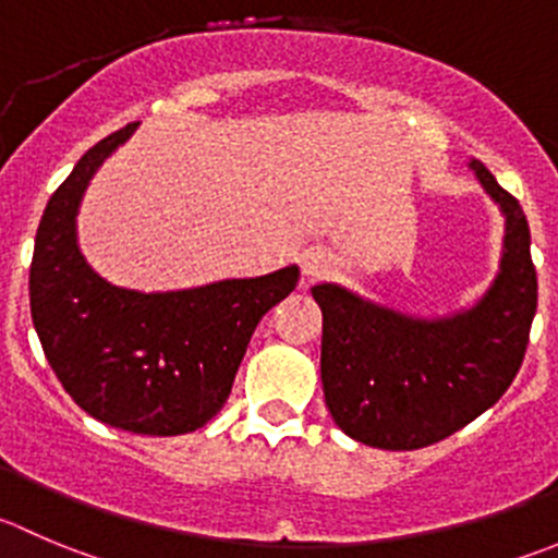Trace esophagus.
<instances>
[{
    "instance_id": "obj_1",
    "label": "esophagus",
    "mask_w": 558,
    "mask_h": 558,
    "mask_svg": "<svg viewBox=\"0 0 558 558\" xmlns=\"http://www.w3.org/2000/svg\"><path fill=\"white\" fill-rule=\"evenodd\" d=\"M300 269L305 280L322 278V275L329 269V256L324 251H318V247H311V251H305L300 256Z\"/></svg>"
}]
</instances>
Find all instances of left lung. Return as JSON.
<instances>
[{
    "instance_id": "8db88e82",
    "label": "left lung",
    "mask_w": 558,
    "mask_h": 558,
    "mask_svg": "<svg viewBox=\"0 0 558 558\" xmlns=\"http://www.w3.org/2000/svg\"><path fill=\"white\" fill-rule=\"evenodd\" d=\"M505 213L499 275L483 300L447 318L373 305L343 286H313L324 316L322 384L335 425L378 450H420L496 403L515 378L537 311L532 236L515 196L469 163Z\"/></svg>"
}]
</instances>
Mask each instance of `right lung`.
<instances>
[{"label": "right lung", "mask_w": 558, "mask_h": 558, "mask_svg": "<svg viewBox=\"0 0 558 558\" xmlns=\"http://www.w3.org/2000/svg\"><path fill=\"white\" fill-rule=\"evenodd\" d=\"M135 124L97 142L48 198L35 236L29 305L48 365L89 416L142 436H180L223 409L251 335L294 291L300 269L142 294L84 262L75 215L92 174Z\"/></svg>", "instance_id": "right-lung-1"}]
</instances>
